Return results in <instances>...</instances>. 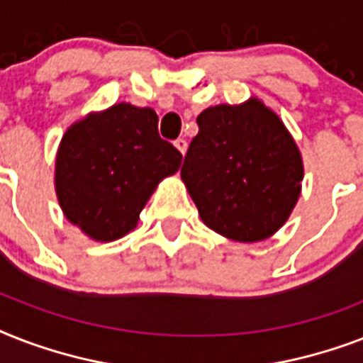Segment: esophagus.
I'll use <instances>...</instances> for the list:
<instances>
[{"label": "esophagus", "instance_id": "obj_1", "mask_svg": "<svg viewBox=\"0 0 363 363\" xmlns=\"http://www.w3.org/2000/svg\"><path fill=\"white\" fill-rule=\"evenodd\" d=\"M173 145H175V148L177 150H179V152L182 154V156H184V154H186V148H188V143L184 141V139H177L175 143H173Z\"/></svg>", "mask_w": 363, "mask_h": 363}]
</instances>
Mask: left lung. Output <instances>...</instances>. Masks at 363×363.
I'll return each mask as SVG.
<instances>
[{"mask_svg":"<svg viewBox=\"0 0 363 363\" xmlns=\"http://www.w3.org/2000/svg\"><path fill=\"white\" fill-rule=\"evenodd\" d=\"M181 179L213 232L239 242L275 235L303 182V158L275 111L258 98L198 116Z\"/></svg>","mask_w":363,"mask_h":363,"instance_id":"left-lung-1","label":"left lung"}]
</instances>
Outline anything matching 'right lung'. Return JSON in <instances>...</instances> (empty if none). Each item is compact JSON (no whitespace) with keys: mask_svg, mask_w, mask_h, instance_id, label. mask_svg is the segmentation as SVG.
<instances>
[{"mask_svg":"<svg viewBox=\"0 0 363 363\" xmlns=\"http://www.w3.org/2000/svg\"><path fill=\"white\" fill-rule=\"evenodd\" d=\"M181 162L182 154L158 135L154 109L122 101L65 130L54 190L65 218L86 238L116 241L135 230L143 207Z\"/></svg>","mask_w":363,"mask_h":363,"instance_id":"obj_1","label":"right lung"}]
</instances>
